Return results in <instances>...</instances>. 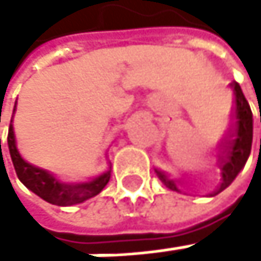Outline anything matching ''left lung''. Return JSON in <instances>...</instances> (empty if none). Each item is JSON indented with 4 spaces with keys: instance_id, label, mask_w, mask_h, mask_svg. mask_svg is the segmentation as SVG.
<instances>
[{
    "instance_id": "8db88e82",
    "label": "left lung",
    "mask_w": 261,
    "mask_h": 261,
    "mask_svg": "<svg viewBox=\"0 0 261 261\" xmlns=\"http://www.w3.org/2000/svg\"><path fill=\"white\" fill-rule=\"evenodd\" d=\"M230 86L233 87V105H235L233 106V125L219 156V167H221L222 178H221V185L213 193V196L224 191V189L235 180V177L240 174V170L244 167L250 153V148H252V111H250V106L241 91L240 84L233 81ZM156 174L169 189L178 191L172 180H169L164 174L158 172V170H156Z\"/></svg>"
}]
</instances>
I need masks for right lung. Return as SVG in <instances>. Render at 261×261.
Here are the masks:
<instances>
[{"label": "right lung", "instance_id": "add662e5", "mask_svg": "<svg viewBox=\"0 0 261 261\" xmlns=\"http://www.w3.org/2000/svg\"><path fill=\"white\" fill-rule=\"evenodd\" d=\"M7 145H9V152H11V158H12L15 172L20 181L28 189H31L34 194L46 200L48 203L59 205V206H70V205L81 203L87 199L97 196L98 193H101V189L108 185L109 178H111V170H106L105 174L98 175L97 178L87 183L68 185V183L59 181L53 174H49L48 170L29 164L28 161L21 158L17 148V144H15V135H14L12 126L9 128Z\"/></svg>", "mask_w": 261, "mask_h": 261}]
</instances>
